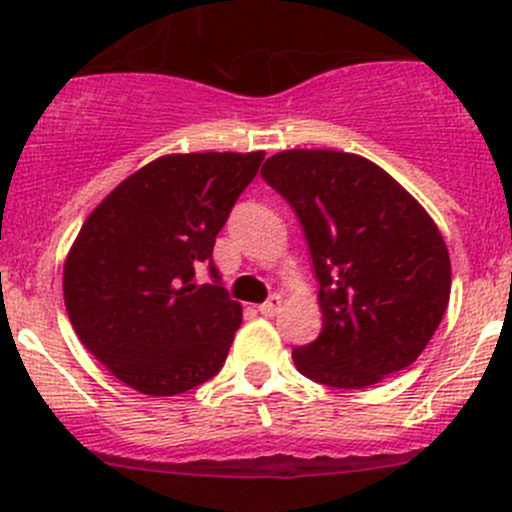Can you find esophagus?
Here are the masks:
<instances>
[{
  "label": "esophagus",
  "instance_id": "obj_1",
  "mask_svg": "<svg viewBox=\"0 0 512 512\" xmlns=\"http://www.w3.org/2000/svg\"><path fill=\"white\" fill-rule=\"evenodd\" d=\"M279 306H282V299H279V294H272V297L267 301H262L257 309H260L262 316H274L279 311Z\"/></svg>",
  "mask_w": 512,
  "mask_h": 512
}]
</instances>
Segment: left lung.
<instances>
[{
	"label": "left lung",
	"mask_w": 512,
	"mask_h": 512,
	"mask_svg": "<svg viewBox=\"0 0 512 512\" xmlns=\"http://www.w3.org/2000/svg\"><path fill=\"white\" fill-rule=\"evenodd\" d=\"M262 179L297 213L319 279L324 326L294 348L299 373L360 390L412 365L451 292L449 250L429 213L358 154L289 149L265 161Z\"/></svg>",
	"instance_id": "8db88e82"
}]
</instances>
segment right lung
Returning a JSON list of instances; mask_svg holds the SVG:
<instances>
[{
  "instance_id": "right-lung-1",
  "label": "right lung",
  "mask_w": 512,
  "mask_h": 512,
  "mask_svg": "<svg viewBox=\"0 0 512 512\" xmlns=\"http://www.w3.org/2000/svg\"><path fill=\"white\" fill-rule=\"evenodd\" d=\"M265 152L169 154L88 215L66 267L68 319L117 380L152 397L211 380L242 321L213 265L215 235ZM208 266L214 282L196 285Z\"/></svg>"
}]
</instances>
